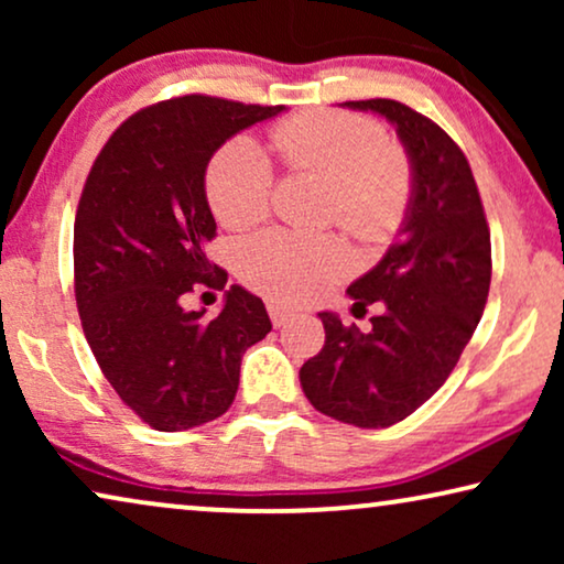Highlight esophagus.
<instances>
[{"label": "esophagus", "instance_id": "1", "mask_svg": "<svg viewBox=\"0 0 564 564\" xmlns=\"http://www.w3.org/2000/svg\"><path fill=\"white\" fill-rule=\"evenodd\" d=\"M267 311H269V318H272L274 326H284V323H288L292 315H295V311H292V307L280 305V303H269Z\"/></svg>", "mask_w": 564, "mask_h": 564}]
</instances>
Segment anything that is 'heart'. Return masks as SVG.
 Segmentation results:
<instances>
[{
    "instance_id": "heart-1",
    "label": "heart",
    "mask_w": 564,
    "mask_h": 564,
    "mask_svg": "<svg viewBox=\"0 0 564 564\" xmlns=\"http://www.w3.org/2000/svg\"><path fill=\"white\" fill-rule=\"evenodd\" d=\"M272 143L290 172L330 182L328 215L361 243H382L403 223L413 195V172L382 128L338 110L305 112L276 122ZM274 169L249 135L215 153L207 169V199L226 228L243 230L272 210ZM351 269L346 246L334 236L267 230L238 253V272L253 290L284 303L318 297Z\"/></svg>"
}]
</instances>
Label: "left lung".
Wrapping results in <instances>:
<instances>
[{
  "mask_svg": "<svg viewBox=\"0 0 564 564\" xmlns=\"http://www.w3.org/2000/svg\"><path fill=\"white\" fill-rule=\"evenodd\" d=\"M395 128L411 161L413 195L398 241L349 284L351 313L382 303L372 330L318 313L326 344L300 367L315 411L359 429H388L446 382L482 318L490 290V230L459 145L395 99L344 102Z\"/></svg>",
  "mask_w": 564,
  "mask_h": 564,
  "instance_id": "1",
  "label": "left lung"
}]
</instances>
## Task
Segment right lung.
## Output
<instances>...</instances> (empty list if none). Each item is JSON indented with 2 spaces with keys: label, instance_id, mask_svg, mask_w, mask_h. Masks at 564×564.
Returning a JSON list of instances; mask_svg holds the SVG:
<instances>
[{
  "label": "right lung",
  "instance_id": "1",
  "mask_svg": "<svg viewBox=\"0 0 564 564\" xmlns=\"http://www.w3.org/2000/svg\"><path fill=\"white\" fill-rule=\"evenodd\" d=\"M282 110L205 95L151 105L115 130L84 184L74 220L82 328L107 382L151 429H195L226 413L241 357L272 330L261 297L238 284L213 321L182 300L197 284L228 282L205 253L213 153Z\"/></svg>",
  "mask_w": 564,
  "mask_h": 564
}]
</instances>
